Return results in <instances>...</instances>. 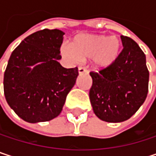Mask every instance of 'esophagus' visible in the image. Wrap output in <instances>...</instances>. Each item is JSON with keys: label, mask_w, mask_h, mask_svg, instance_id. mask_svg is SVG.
Here are the masks:
<instances>
[{"label": "esophagus", "mask_w": 156, "mask_h": 156, "mask_svg": "<svg viewBox=\"0 0 156 156\" xmlns=\"http://www.w3.org/2000/svg\"><path fill=\"white\" fill-rule=\"evenodd\" d=\"M78 73H79V74L87 73V70L84 67H79V68H78Z\"/></svg>", "instance_id": "esophagus-1"}]
</instances>
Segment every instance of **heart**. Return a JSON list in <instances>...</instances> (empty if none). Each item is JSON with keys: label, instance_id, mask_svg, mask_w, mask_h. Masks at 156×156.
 Returning a JSON list of instances; mask_svg holds the SVG:
<instances>
[{"label": "heart", "instance_id": "obj_1", "mask_svg": "<svg viewBox=\"0 0 156 156\" xmlns=\"http://www.w3.org/2000/svg\"><path fill=\"white\" fill-rule=\"evenodd\" d=\"M120 50L121 41L116 36L78 34L72 39L71 45H61L60 55L72 63L93 58L94 65L102 69L108 67L117 58Z\"/></svg>", "mask_w": 156, "mask_h": 156}]
</instances>
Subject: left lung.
I'll return each instance as SVG.
<instances>
[{
  "label": "left lung",
  "mask_w": 156,
  "mask_h": 156,
  "mask_svg": "<svg viewBox=\"0 0 156 156\" xmlns=\"http://www.w3.org/2000/svg\"><path fill=\"white\" fill-rule=\"evenodd\" d=\"M123 49L117 58L99 71H91L89 99L96 115L110 123L130 118L144 102L149 71L145 55L129 37L121 36Z\"/></svg>",
  "instance_id": "left-lung-1"
}]
</instances>
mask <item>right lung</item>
<instances>
[{
	"instance_id": "add662e5",
	"label": "right lung",
	"mask_w": 156,
	"mask_h": 156,
	"mask_svg": "<svg viewBox=\"0 0 156 156\" xmlns=\"http://www.w3.org/2000/svg\"><path fill=\"white\" fill-rule=\"evenodd\" d=\"M63 35L57 29L36 31L25 38L9 58L3 78L4 96L26 122L57 117L76 83L78 68L65 69L58 62Z\"/></svg>"
}]
</instances>
